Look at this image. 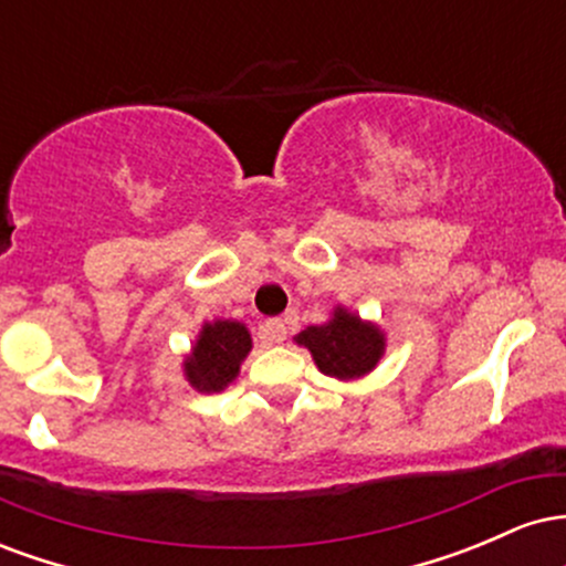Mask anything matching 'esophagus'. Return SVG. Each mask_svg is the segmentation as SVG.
I'll return each instance as SVG.
<instances>
[{
  "mask_svg": "<svg viewBox=\"0 0 566 566\" xmlns=\"http://www.w3.org/2000/svg\"><path fill=\"white\" fill-rule=\"evenodd\" d=\"M261 333H263L265 343H282L284 335H287V324H284L282 319H269L261 327Z\"/></svg>",
  "mask_w": 566,
  "mask_h": 566,
  "instance_id": "34e87169",
  "label": "esophagus"
}]
</instances>
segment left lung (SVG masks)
I'll return each mask as SVG.
<instances>
[{"label": "left lung", "instance_id": "left-lung-1", "mask_svg": "<svg viewBox=\"0 0 566 566\" xmlns=\"http://www.w3.org/2000/svg\"><path fill=\"white\" fill-rule=\"evenodd\" d=\"M297 343L311 350L324 375L340 380L369 373L382 354V335L378 327L365 324L359 316L346 314V311H337L335 319L322 327L303 329Z\"/></svg>", "mask_w": 566, "mask_h": 566}]
</instances>
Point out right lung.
<instances>
[{"label": "right lung", "instance_id": "right-lung-1", "mask_svg": "<svg viewBox=\"0 0 566 566\" xmlns=\"http://www.w3.org/2000/svg\"><path fill=\"white\" fill-rule=\"evenodd\" d=\"M250 348V333L239 322L205 324L197 348L186 361L188 380L199 391H220L237 378L239 365Z\"/></svg>", "mask_w": 566, "mask_h": 566}]
</instances>
